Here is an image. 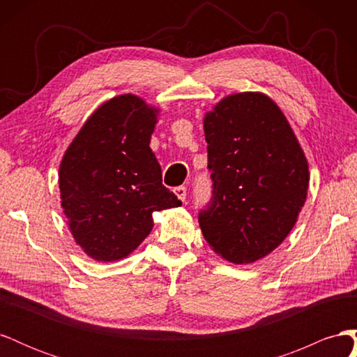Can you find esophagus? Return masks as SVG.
Masks as SVG:
<instances>
[{"mask_svg":"<svg viewBox=\"0 0 357 357\" xmlns=\"http://www.w3.org/2000/svg\"><path fill=\"white\" fill-rule=\"evenodd\" d=\"M174 193L176 197L180 199V201H186V188L185 186H178L174 189Z\"/></svg>","mask_w":357,"mask_h":357,"instance_id":"obj_1","label":"esophagus"}]
</instances>
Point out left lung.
<instances>
[{"label": "left lung", "instance_id": "left-lung-1", "mask_svg": "<svg viewBox=\"0 0 357 357\" xmlns=\"http://www.w3.org/2000/svg\"><path fill=\"white\" fill-rule=\"evenodd\" d=\"M213 197L199 213L205 241L236 265L284 241L307 199L308 162L278 105L261 92L226 96L204 117Z\"/></svg>", "mask_w": 357, "mask_h": 357}]
</instances>
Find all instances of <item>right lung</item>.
I'll return each instance as SVG.
<instances>
[{
	"mask_svg": "<svg viewBox=\"0 0 357 357\" xmlns=\"http://www.w3.org/2000/svg\"><path fill=\"white\" fill-rule=\"evenodd\" d=\"M159 110L132 93L104 102L59 165L61 205L83 252L100 262L126 257L153 228V213L181 201L162 185L150 149Z\"/></svg>",
	"mask_w": 357,
	"mask_h": 357,
	"instance_id": "1",
	"label": "right lung"
}]
</instances>
